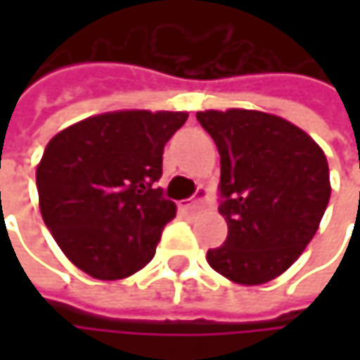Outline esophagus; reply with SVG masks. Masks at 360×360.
Returning <instances> with one entry per match:
<instances>
[{"instance_id": "1", "label": "esophagus", "mask_w": 360, "mask_h": 360, "mask_svg": "<svg viewBox=\"0 0 360 360\" xmlns=\"http://www.w3.org/2000/svg\"><path fill=\"white\" fill-rule=\"evenodd\" d=\"M206 206V194H204V190H198V196L196 198H192V200H188L184 204V208L190 210V212H196V210H202Z\"/></svg>"}]
</instances>
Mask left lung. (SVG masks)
<instances>
[{
    "label": "left lung",
    "instance_id": "1",
    "mask_svg": "<svg viewBox=\"0 0 360 360\" xmlns=\"http://www.w3.org/2000/svg\"><path fill=\"white\" fill-rule=\"evenodd\" d=\"M196 120L220 154V206L229 224L208 264L236 284H264L288 269L323 220L328 162L307 131L256 110H206Z\"/></svg>",
    "mask_w": 360,
    "mask_h": 360
}]
</instances>
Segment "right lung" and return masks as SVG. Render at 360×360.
I'll list each match as a JSON object with an SVG mask.
<instances>
[{
	"instance_id": "right-lung-1",
	"label": "right lung",
	"mask_w": 360,
	"mask_h": 360,
	"mask_svg": "<svg viewBox=\"0 0 360 360\" xmlns=\"http://www.w3.org/2000/svg\"><path fill=\"white\" fill-rule=\"evenodd\" d=\"M186 112L122 110L56 134L35 172L39 210L62 252L100 281L126 278L156 255L176 204L162 196L164 146Z\"/></svg>"
}]
</instances>
